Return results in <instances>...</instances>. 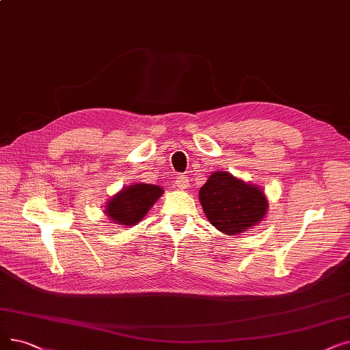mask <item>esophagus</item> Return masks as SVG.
Here are the masks:
<instances>
[{
	"label": "esophagus",
	"mask_w": 350,
	"mask_h": 350,
	"mask_svg": "<svg viewBox=\"0 0 350 350\" xmlns=\"http://www.w3.org/2000/svg\"><path fill=\"white\" fill-rule=\"evenodd\" d=\"M176 186H177L178 189H181V190L187 189V187L190 186L189 177H186V176H183V174H180V176L176 178Z\"/></svg>",
	"instance_id": "1"
}]
</instances>
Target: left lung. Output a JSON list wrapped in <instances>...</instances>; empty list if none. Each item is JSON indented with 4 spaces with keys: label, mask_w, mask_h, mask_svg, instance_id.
<instances>
[{
    "label": "left lung",
    "mask_w": 350,
    "mask_h": 350,
    "mask_svg": "<svg viewBox=\"0 0 350 350\" xmlns=\"http://www.w3.org/2000/svg\"><path fill=\"white\" fill-rule=\"evenodd\" d=\"M199 200L210 224L227 236L257 226L269 208L262 187L227 172L211 173L199 190Z\"/></svg>",
    "instance_id": "1"
}]
</instances>
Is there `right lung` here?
<instances>
[{
	"mask_svg": "<svg viewBox=\"0 0 350 350\" xmlns=\"http://www.w3.org/2000/svg\"><path fill=\"white\" fill-rule=\"evenodd\" d=\"M164 193L163 187L147 183H131L111 196L104 206V215L121 226H134L150 211Z\"/></svg>",
	"mask_w": 350,
	"mask_h": 350,
	"instance_id": "1",
	"label": "right lung"
}]
</instances>
